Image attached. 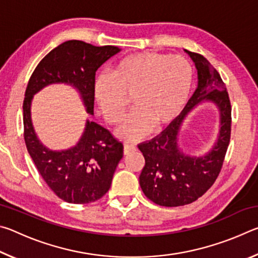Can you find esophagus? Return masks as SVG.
<instances>
[{
    "mask_svg": "<svg viewBox=\"0 0 258 258\" xmlns=\"http://www.w3.org/2000/svg\"><path fill=\"white\" fill-rule=\"evenodd\" d=\"M135 150H137V147L132 145V143H127V142L124 143V154L125 155H128L130 152L135 151Z\"/></svg>",
    "mask_w": 258,
    "mask_h": 258,
    "instance_id": "1",
    "label": "esophagus"
}]
</instances>
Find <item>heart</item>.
<instances>
[{
    "label": "heart",
    "instance_id": "obj_1",
    "mask_svg": "<svg viewBox=\"0 0 258 258\" xmlns=\"http://www.w3.org/2000/svg\"><path fill=\"white\" fill-rule=\"evenodd\" d=\"M194 83V68L180 55L141 52L125 56L94 84L95 99L109 124L123 118L131 99L134 110L118 134L135 140L151 127L167 125L185 107Z\"/></svg>",
    "mask_w": 258,
    "mask_h": 258
}]
</instances>
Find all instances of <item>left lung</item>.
<instances>
[{"label": "left lung", "mask_w": 258, "mask_h": 258, "mask_svg": "<svg viewBox=\"0 0 258 258\" xmlns=\"http://www.w3.org/2000/svg\"><path fill=\"white\" fill-rule=\"evenodd\" d=\"M198 69V87L185 108L158 137L138 148L146 164L140 185L148 199L159 206L176 207L191 204L211 187L224 163L231 138V102L225 83L204 55L186 51ZM204 99H211L220 109L221 130L216 147L203 157H189L177 147V134L182 120Z\"/></svg>", "instance_id": "1"}]
</instances>
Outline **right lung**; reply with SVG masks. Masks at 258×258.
Segmentation results:
<instances>
[{"mask_svg":"<svg viewBox=\"0 0 258 258\" xmlns=\"http://www.w3.org/2000/svg\"><path fill=\"white\" fill-rule=\"evenodd\" d=\"M119 51L113 45L94 46L83 41H67L40 61L26 87L23 104L26 147L47 186L66 203L90 204L107 194L123 157V143L101 125L87 120L84 134L72 149H46L35 135L30 101L46 85L69 83L81 92L87 112L93 113L95 72Z\"/></svg>","mask_w":258,"mask_h":258,"instance_id":"obj_1","label":"right lung"}]
</instances>
